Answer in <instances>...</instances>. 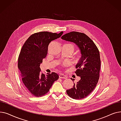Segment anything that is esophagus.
Wrapping results in <instances>:
<instances>
[{
    "instance_id": "34e87169",
    "label": "esophagus",
    "mask_w": 121,
    "mask_h": 121,
    "mask_svg": "<svg viewBox=\"0 0 121 121\" xmlns=\"http://www.w3.org/2000/svg\"><path fill=\"white\" fill-rule=\"evenodd\" d=\"M59 78H62V79H67V77L66 75H65L64 74H63L62 73H61L59 74Z\"/></svg>"
}]
</instances>
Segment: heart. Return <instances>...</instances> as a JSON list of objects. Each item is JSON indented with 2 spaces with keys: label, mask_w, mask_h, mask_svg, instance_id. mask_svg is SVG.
Instances as JSON below:
<instances>
[{
  "label": "heart",
  "mask_w": 121,
  "mask_h": 121,
  "mask_svg": "<svg viewBox=\"0 0 121 121\" xmlns=\"http://www.w3.org/2000/svg\"><path fill=\"white\" fill-rule=\"evenodd\" d=\"M71 45H72V44H71ZM72 47H73V50H74V48H73V46H72Z\"/></svg>",
  "instance_id": "heart-1"
}]
</instances>
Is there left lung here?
<instances>
[{
    "mask_svg": "<svg viewBox=\"0 0 121 121\" xmlns=\"http://www.w3.org/2000/svg\"><path fill=\"white\" fill-rule=\"evenodd\" d=\"M61 39L75 43L79 48L81 57L76 65L75 73L80 77L73 88L67 90L69 97L80 99L86 98L96 87L100 69L99 50L94 42L83 33L73 31L62 36ZM73 81L74 79L71 78Z\"/></svg>",
    "mask_w": 121,
    "mask_h": 121,
    "instance_id": "1",
    "label": "left lung"
}]
</instances>
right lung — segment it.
Masks as SVG:
<instances>
[{
    "mask_svg": "<svg viewBox=\"0 0 121 121\" xmlns=\"http://www.w3.org/2000/svg\"><path fill=\"white\" fill-rule=\"evenodd\" d=\"M63 33V32L57 34L47 31L34 33L22 47L18 56V68L25 89L35 97L46 95L59 78V75L53 72L45 75L41 72L40 66L47 56L49 43L60 38Z\"/></svg>",
    "mask_w": 121,
    "mask_h": 121,
    "instance_id": "right-lung-1",
    "label": "right lung"
}]
</instances>
